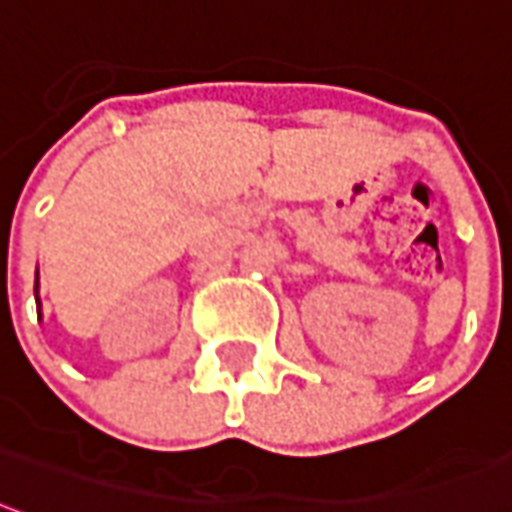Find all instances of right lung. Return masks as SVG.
I'll return each instance as SVG.
<instances>
[{"instance_id": "obj_1", "label": "right lung", "mask_w": 512, "mask_h": 512, "mask_svg": "<svg viewBox=\"0 0 512 512\" xmlns=\"http://www.w3.org/2000/svg\"><path fill=\"white\" fill-rule=\"evenodd\" d=\"M35 292H38V281H35Z\"/></svg>"}]
</instances>
